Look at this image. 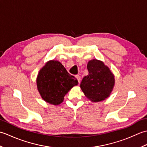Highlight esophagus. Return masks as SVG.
<instances>
[{
	"instance_id": "obj_1",
	"label": "esophagus",
	"mask_w": 147,
	"mask_h": 147,
	"mask_svg": "<svg viewBox=\"0 0 147 147\" xmlns=\"http://www.w3.org/2000/svg\"><path fill=\"white\" fill-rule=\"evenodd\" d=\"M76 78H77L78 81V83H80V80H81V78H80V76L79 75H76Z\"/></svg>"
}]
</instances>
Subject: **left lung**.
<instances>
[{"label": "left lung", "mask_w": 147, "mask_h": 147, "mask_svg": "<svg viewBox=\"0 0 147 147\" xmlns=\"http://www.w3.org/2000/svg\"><path fill=\"white\" fill-rule=\"evenodd\" d=\"M88 74L83 78L81 89L87 98L93 102H100L110 95L115 79L109 68L97 59L90 61L87 64Z\"/></svg>", "instance_id": "obj_1"}]
</instances>
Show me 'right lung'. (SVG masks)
Returning a JSON list of instances; mask_svg holds the SVG:
<instances>
[{"instance_id": "1", "label": "right lung", "mask_w": 147, "mask_h": 147, "mask_svg": "<svg viewBox=\"0 0 147 147\" xmlns=\"http://www.w3.org/2000/svg\"><path fill=\"white\" fill-rule=\"evenodd\" d=\"M78 84L77 79L69 74L64 65L57 61H48L40 70L36 85L42 98L52 105H59L64 96Z\"/></svg>"}]
</instances>
